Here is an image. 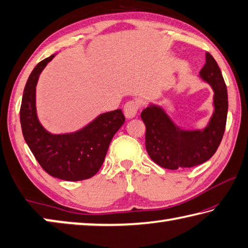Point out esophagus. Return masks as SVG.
I'll list each match as a JSON object with an SVG mask.
<instances>
[{
	"label": "esophagus",
	"mask_w": 248,
	"mask_h": 248,
	"mask_svg": "<svg viewBox=\"0 0 248 248\" xmlns=\"http://www.w3.org/2000/svg\"><path fill=\"white\" fill-rule=\"evenodd\" d=\"M140 109V104L137 102V100H129V102L125 103L124 107V116L127 118H133L134 116L138 114Z\"/></svg>",
	"instance_id": "obj_1"
}]
</instances>
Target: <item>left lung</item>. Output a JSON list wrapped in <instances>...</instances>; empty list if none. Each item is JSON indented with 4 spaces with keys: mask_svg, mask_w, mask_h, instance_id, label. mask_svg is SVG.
Here are the masks:
<instances>
[{
    "mask_svg": "<svg viewBox=\"0 0 248 248\" xmlns=\"http://www.w3.org/2000/svg\"><path fill=\"white\" fill-rule=\"evenodd\" d=\"M200 77L215 91V112L202 131H184L174 124L162 108L150 106L141 112L145 124V148L152 161L167 170L202 164L217 152L223 138L228 117V92L221 70L211 54L205 52Z\"/></svg>",
    "mask_w": 248,
    "mask_h": 248,
    "instance_id": "8db88e82",
    "label": "left lung"
}]
</instances>
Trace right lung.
<instances>
[{"label": "right lung", "mask_w": 248, "mask_h": 248, "mask_svg": "<svg viewBox=\"0 0 248 248\" xmlns=\"http://www.w3.org/2000/svg\"><path fill=\"white\" fill-rule=\"evenodd\" d=\"M53 57L54 54L36 65L25 86L19 111L24 139L49 175L69 182L89 179L102 167L112 137L125 118L121 109H117L99 115L74 133L46 131L36 114V85L41 71Z\"/></svg>", "instance_id": "right-lung-1"}]
</instances>
